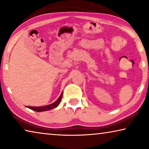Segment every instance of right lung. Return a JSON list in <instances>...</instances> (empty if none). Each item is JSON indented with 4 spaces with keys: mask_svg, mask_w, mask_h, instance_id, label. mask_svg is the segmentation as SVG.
<instances>
[{
    "mask_svg": "<svg viewBox=\"0 0 149 149\" xmlns=\"http://www.w3.org/2000/svg\"><path fill=\"white\" fill-rule=\"evenodd\" d=\"M62 94L60 95V96L59 97L58 99H57V100L55 102L52 103L51 104H49V105H47V106H44V107H26L27 108H29V109H31L32 110H34V111H36V112H42V111H47V110H51L52 108H56L58 105L59 104V103L61 101V99H62Z\"/></svg>",
    "mask_w": 149,
    "mask_h": 149,
    "instance_id": "obj_1",
    "label": "right lung"
}]
</instances>
